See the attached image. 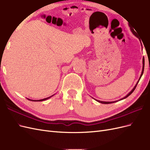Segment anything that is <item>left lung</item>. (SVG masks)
I'll use <instances>...</instances> for the list:
<instances>
[{
	"label": "left lung",
	"mask_w": 150,
	"mask_h": 150,
	"mask_svg": "<svg viewBox=\"0 0 150 150\" xmlns=\"http://www.w3.org/2000/svg\"><path fill=\"white\" fill-rule=\"evenodd\" d=\"M130 29H131V32H132V33L136 36V37H137V38H138L139 39V40L140 39H139V36L137 34V33H135V31L133 30V29H131V28H130ZM141 44H142V42H141ZM144 57H143V69H142V74H141V76H140V77H139V80L138 81V82H137V83L136 84V85L134 86V87L133 88V89L131 91L126 95V96H125L124 98H121V99H120V100H122V99H125V98H126L127 97H128L129 95L132 93L133 91H134V90L135 89V88H136V87H137V84H138V82H139V79H141V78H142V75H143V71H144ZM95 100L96 101H97L98 102H99V103H102V104H111V103H115V102H117V101H99V100H97V99H95Z\"/></svg>",
	"instance_id": "left-lung-1"
}]
</instances>
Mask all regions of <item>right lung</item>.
Returning a JSON list of instances; mask_svg holds the SVG:
<instances>
[{
    "mask_svg": "<svg viewBox=\"0 0 150 150\" xmlns=\"http://www.w3.org/2000/svg\"><path fill=\"white\" fill-rule=\"evenodd\" d=\"M54 94H53V95H52L51 96H49V97H48V98H44V99H39V100H33V99H28V98H27L28 99H29V101H45V100H47V99H49L50 98H51L52 96H54Z\"/></svg>",
    "mask_w": 150,
    "mask_h": 150,
    "instance_id": "add662e5",
    "label": "right lung"
}]
</instances>
